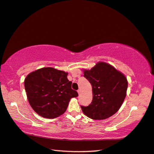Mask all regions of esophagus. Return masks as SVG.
Wrapping results in <instances>:
<instances>
[{
  "label": "esophagus",
  "instance_id": "esophagus-1",
  "mask_svg": "<svg viewBox=\"0 0 154 154\" xmlns=\"http://www.w3.org/2000/svg\"><path fill=\"white\" fill-rule=\"evenodd\" d=\"M77 91H78V94H80V93H81V90H78Z\"/></svg>",
  "mask_w": 154,
  "mask_h": 154
}]
</instances>
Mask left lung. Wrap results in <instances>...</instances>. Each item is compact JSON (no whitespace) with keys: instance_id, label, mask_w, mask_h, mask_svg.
<instances>
[{"instance_id":"8db88e82","label":"left lung","mask_w":154,"mask_h":154,"mask_svg":"<svg viewBox=\"0 0 154 154\" xmlns=\"http://www.w3.org/2000/svg\"><path fill=\"white\" fill-rule=\"evenodd\" d=\"M84 76L92 86L93 100L87 107L81 106L84 115L94 120L111 117L120 109L126 95L128 82L125 75L111 64L99 62Z\"/></svg>"}]
</instances>
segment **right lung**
<instances>
[{
  "mask_svg": "<svg viewBox=\"0 0 154 154\" xmlns=\"http://www.w3.org/2000/svg\"><path fill=\"white\" fill-rule=\"evenodd\" d=\"M68 73L51 67L42 68L29 73L24 80L25 90L31 107L39 115L54 119L66 111L76 91L71 88Z\"/></svg>",
  "mask_w": 154,
  "mask_h": 154,
  "instance_id": "1",
  "label": "right lung"
}]
</instances>
